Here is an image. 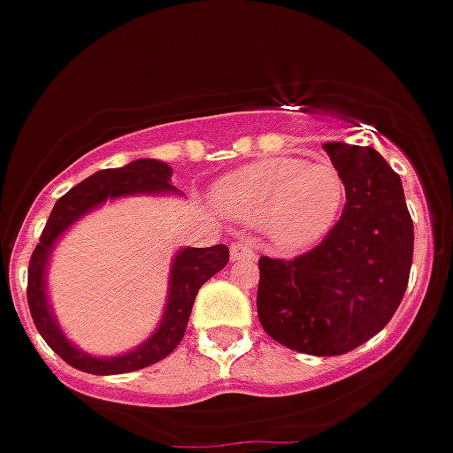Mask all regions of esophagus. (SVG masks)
<instances>
[{
	"label": "esophagus",
	"mask_w": 453,
	"mask_h": 453,
	"mask_svg": "<svg viewBox=\"0 0 453 453\" xmlns=\"http://www.w3.org/2000/svg\"><path fill=\"white\" fill-rule=\"evenodd\" d=\"M230 253H232V259H234V262H253V259H255L253 249H250V246L246 242H234V243H232Z\"/></svg>",
	"instance_id": "obj_1"
}]
</instances>
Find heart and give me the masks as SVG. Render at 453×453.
<instances>
[{
	"mask_svg": "<svg viewBox=\"0 0 453 453\" xmlns=\"http://www.w3.org/2000/svg\"><path fill=\"white\" fill-rule=\"evenodd\" d=\"M214 198L237 221L265 226L275 246L303 249L335 226L346 182L330 161L273 157L223 178Z\"/></svg>",
	"mask_w": 453,
	"mask_h": 453,
	"instance_id": "1",
	"label": "heart"
}]
</instances>
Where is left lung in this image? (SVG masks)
<instances>
[{"label": "left lung", "mask_w": 453, "mask_h": 453, "mask_svg": "<svg viewBox=\"0 0 453 453\" xmlns=\"http://www.w3.org/2000/svg\"><path fill=\"white\" fill-rule=\"evenodd\" d=\"M346 182L340 221L294 259L259 257L257 317L266 335L310 356H342L388 326L412 265L401 178L373 150L326 143Z\"/></svg>", "instance_id": "left-lung-1"}]
</instances>
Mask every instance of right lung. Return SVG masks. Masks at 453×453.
Instances as JSON below:
<instances>
[{"instance_id":"right-lung-1","label":"right lung","mask_w":453,"mask_h":453,"mask_svg":"<svg viewBox=\"0 0 453 453\" xmlns=\"http://www.w3.org/2000/svg\"><path fill=\"white\" fill-rule=\"evenodd\" d=\"M171 166L155 159H136L123 168H107L96 175L86 178L77 187H73L65 196L57 200L52 214L47 219L45 230L29 259V280H27V301H29L31 319L36 324L38 333L47 346L63 357L70 367L80 372L97 373V376H109V373H127L136 369H145L159 363L168 353L175 351V346L182 342L184 330L188 324V314L194 308L196 294L200 287L210 280L211 275L219 273L230 259V250L223 243H216L210 249H184L180 250L171 269V292H168V305L164 321L159 324L155 335L139 346L136 351L118 357H90L86 353L77 351L70 344L63 333L58 330L57 321L50 314L45 298V265L47 255L52 250V243L57 242L65 227L77 221L84 211L93 210L96 204L104 203L109 198L129 194H143V191H175L171 187Z\"/></svg>"}]
</instances>
